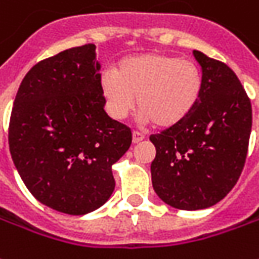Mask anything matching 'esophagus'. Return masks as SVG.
<instances>
[{
  "label": "esophagus",
  "instance_id": "esophagus-1",
  "mask_svg": "<svg viewBox=\"0 0 259 259\" xmlns=\"http://www.w3.org/2000/svg\"><path fill=\"white\" fill-rule=\"evenodd\" d=\"M142 140H144V135L139 133V132H133V135H132V142L136 144V143H140Z\"/></svg>",
  "mask_w": 259,
  "mask_h": 259
}]
</instances>
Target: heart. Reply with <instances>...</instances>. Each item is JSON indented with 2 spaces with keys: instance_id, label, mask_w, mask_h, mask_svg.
<instances>
[{
  "instance_id": "b5f03b06",
  "label": "heart",
  "mask_w": 259,
  "mask_h": 259,
  "mask_svg": "<svg viewBox=\"0 0 259 259\" xmlns=\"http://www.w3.org/2000/svg\"><path fill=\"white\" fill-rule=\"evenodd\" d=\"M203 73L196 63L179 56L146 52L127 56L115 70L100 76V91L109 115L122 120L136 106L143 124L161 129L187 119L201 99Z\"/></svg>"
}]
</instances>
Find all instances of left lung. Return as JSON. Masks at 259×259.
Listing matches in <instances>:
<instances>
[{
  "mask_svg": "<svg viewBox=\"0 0 259 259\" xmlns=\"http://www.w3.org/2000/svg\"><path fill=\"white\" fill-rule=\"evenodd\" d=\"M203 72V95L177 126L152 135L156 194L179 210H203L231 191L245 164L252 109L240 79L226 63L193 51Z\"/></svg>",
  "mask_w": 259,
  "mask_h": 259,
  "instance_id": "obj_1",
  "label": "left lung"
}]
</instances>
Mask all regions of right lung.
<instances>
[{
	"instance_id": "add662e5",
	"label": "right lung",
	"mask_w": 259,
	"mask_h": 259,
	"mask_svg": "<svg viewBox=\"0 0 259 259\" xmlns=\"http://www.w3.org/2000/svg\"><path fill=\"white\" fill-rule=\"evenodd\" d=\"M93 44L32 66L14 100L8 143L26 189L52 210L83 215L115 190L112 166L132 132L105 112Z\"/></svg>"
}]
</instances>
